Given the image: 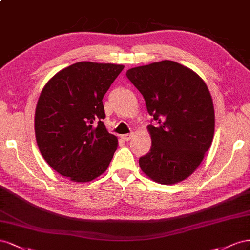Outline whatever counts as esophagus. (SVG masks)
<instances>
[{"label": "esophagus", "mask_w": 250, "mask_h": 250, "mask_svg": "<svg viewBox=\"0 0 250 250\" xmlns=\"http://www.w3.org/2000/svg\"><path fill=\"white\" fill-rule=\"evenodd\" d=\"M134 136V133H130V134H125L121 136V138H123L125 141H129L132 139V137Z\"/></svg>", "instance_id": "obj_1"}]
</instances>
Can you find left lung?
I'll return each mask as SVG.
<instances>
[{
	"label": "left lung",
	"instance_id": "obj_1",
	"mask_svg": "<svg viewBox=\"0 0 250 250\" xmlns=\"http://www.w3.org/2000/svg\"><path fill=\"white\" fill-rule=\"evenodd\" d=\"M157 125H147L152 146L139 158L149 179L175 184L195 172L211 146L215 110L208 85L195 71L161 61L126 71Z\"/></svg>",
	"mask_w": 250,
	"mask_h": 250
}]
</instances>
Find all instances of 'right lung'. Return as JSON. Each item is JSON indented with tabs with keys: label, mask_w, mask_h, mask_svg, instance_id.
<instances>
[{
	"label": "right lung",
	"mask_w": 250,
	"mask_h": 250,
	"mask_svg": "<svg viewBox=\"0 0 250 250\" xmlns=\"http://www.w3.org/2000/svg\"><path fill=\"white\" fill-rule=\"evenodd\" d=\"M123 65L75 62L59 71L42 88L34 116L35 139L55 172L74 182L104 174L118 146L103 119V98Z\"/></svg>",
	"instance_id": "1"
}]
</instances>
